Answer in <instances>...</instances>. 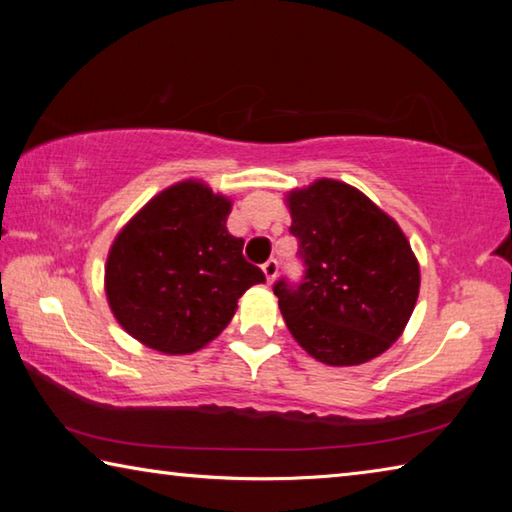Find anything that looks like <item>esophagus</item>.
Returning <instances> with one entry per match:
<instances>
[{
  "mask_svg": "<svg viewBox=\"0 0 512 512\" xmlns=\"http://www.w3.org/2000/svg\"><path fill=\"white\" fill-rule=\"evenodd\" d=\"M277 268H280V264H277V259H266V262L262 264V271L266 275V282H273L275 275H277Z\"/></svg>",
  "mask_w": 512,
  "mask_h": 512,
  "instance_id": "34e87169",
  "label": "esophagus"
}]
</instances>
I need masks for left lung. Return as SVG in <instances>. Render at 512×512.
<instances>
[{
	"instance_id": "8db88e82",
	"label": "left lung",
	"mask_w": 512,
	"mask_h": 512,
	"mask_svg": "<svg viewBox=\"0 0 512 512\" xmlns=\"http://www.w3.org/2000/svg\"><path fill=\"white\" fill-rule=\"evenodd\" d=\"M300 282L273 293L289 332L327 366H357L400 339L420 291V268L391 216L359 189L318 180L289 196Z\"/></svg>"
}]
</instances>
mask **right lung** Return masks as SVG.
Here are the masks:
<instances>
[{"mask_svg":"<svg viewBox=\"0 0 512 512\" xmlns=\"http://www.w3.org/2000/svg\"><path fill=\"white\" fill-rule=\"evenodd\" d=\"M230 201L201 183L173 185L119 232L106 293L119 325L153 350L194 352L219 336L237 300L264 282L244 239L225 230Z\"/></svg>","mask_w":512,"mask_h":512,"instance_id":"1","label":"right lung"}]
</instances>
